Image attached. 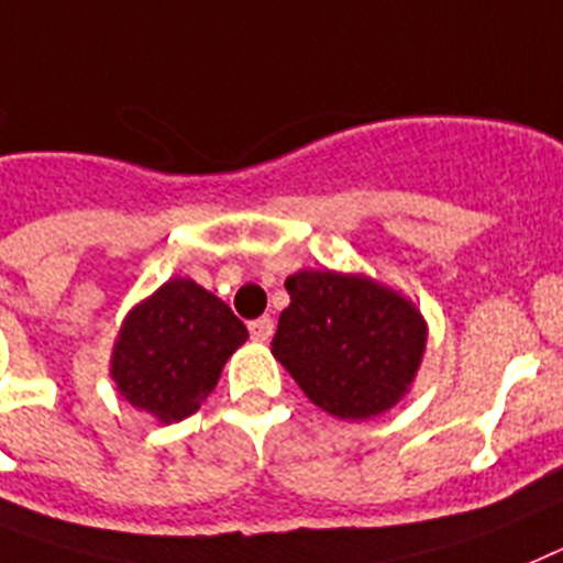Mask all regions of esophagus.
Masks as SVG:
<instances>
[{
    "label": "esophagus",
    "instance_id": "34e87169",
    "mask_svg": "<svg viewBox=\"0 0 563 563\" xmlns=\"http://www.w3.org/2000/svg\"><path fill=\"white\" fill-rule=\"evenodd\" d=\"M249 334H252V340H257V342H268L272 340V334H275V320H272V317L252 320L249 322Z\"/></svg>",
    "mask_w": 563,
    "mask_h": 563
}]
</instances>
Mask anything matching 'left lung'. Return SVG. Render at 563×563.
<instances>
[{"mask_svg": "<svg viewBox=\"0 0 563 563\" xmlns=\"http://www.w3.org/2000/svg\"><path fill=\"white\" fill-rule=\"evenodd\" d=\"M286 291L272 354L317 408L356 422L408 394L428 345V322L408 297L334 268H300Z\"/></svg>", "mask_w": 563, "mask_h": 563, "instance_id": "8db88e82", "label": "left lung"}]
</instances>
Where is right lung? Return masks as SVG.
<instances>
[{"instance_id": "add662e5", "label": "right lung", "mask_w": 563, "mask_h": 563, "mask_svg": "<svg viewBox=\"0 0 563 563\" xmlns=\"http://www.w3.org/2000/svg\"><path fill=\"white\" fill-rule=\"evenodd\" d=\"M249 331L227 302L189 277H169L135 302L110 356L115 390L158 422L192 417Z\"/></svg>"}]
</instances>
